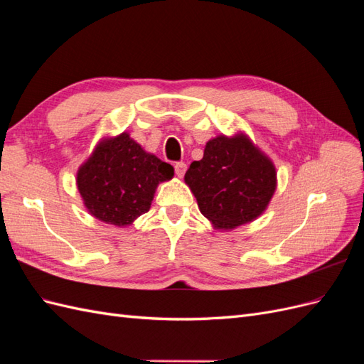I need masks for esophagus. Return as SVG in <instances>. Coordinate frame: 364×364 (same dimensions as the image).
Masks as SVG:
<instances>
[{"instance_id":"34e87169","label":"esophagus","mask_w":364,"mask_h":364,"mask_svg":"<svg viewBox=\"0 0 364 364\" xmlns=\"http://www.w3.org/2000/svg\"><path fill=\"white\" fill-rule=\"evenodd\" d=\"M186 171V164L185 162H176L174 164V173L178 178H183V174Z\"/></svg>"}]
</instances>
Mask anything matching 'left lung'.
<instances>
[{"label":"left lung","instance_id":"1","mask_svg":"<svg viewBox=\"0 0 364 364\" xmlns=\"http://www.w3.org/2000/svg\"><path fill=\"white\" fill-rule=\"evenodd\" d=\"M185 183L213 226L230 230L266 211L278 182L272 159L238 132L209 139L203 158L185 173Z\"/></svg>","mask_w":364,"mask_h":364}]
</instances>
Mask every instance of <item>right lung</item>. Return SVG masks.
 <instances>
[{
	"label": "right lung",
	"mask_w": 364,
	"mask_h": 364,
	"mask_svg": "<svg viewBox=\"0 0 364 364\" xmlns=\"http://www.w3.org/2000/svg\"><path fill=\"white\" fill-rule=\"evenodd\" d=\"M174 168L146 151L127 132L105 136L77 170V190L92 217L118 228L130 226L150 209L161 182Z\"/></svg>",
	"instance_id": "obj_1"
}]
</instances>
